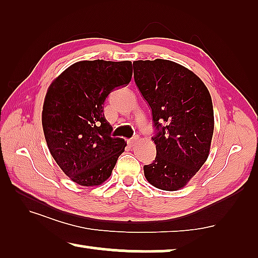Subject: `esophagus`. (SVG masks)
<instances>
[{
	"mask_svg": "<svg viewBox=\"0 0 258 258\" xmlns=\"http://www.w3.org/2000/svg\"><path fill=\"white\" fill-rule=\"evenodd\" d=\"M126 143H128V144H129L130 146H134L135 143H136V139H135V138H132V139H126Z\"/></svg>",
	"mask_w": 258,
	"mask_h": 258,
	"instance_id": "34e87169",
	"label": "esophagus"
}]
</instances>
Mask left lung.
I'll use <instances>...</instances> for the list:
<instances>
[{
	"label": "left lung",
	"mask_w": 258,
	"mask_h": 258,
	"mask_svg": "<svg viewBox=\"0 0 258 258\" xmlns=\"http://www.w3.org/2000/svg\"><path fill=\"white\" fill-rule=\"evenodd\" d=\"M135 82L152 109L157 157L144 166L163 191L183 188L208 159L214 134L212 97L201 79L166 59L134 61Z\"/></svg>",
	"instance_id": "8db88e82"
}]
</instances>
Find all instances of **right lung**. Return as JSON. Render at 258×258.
I'll list each match as a JSON object with an SVG mask.
<instances>
[{
	"label": "right lung",
	"mask_w": 258,
	"mask_h": 258,
	"mask_svg": "<svg viewBox=\"0 0 258 258\" xmlns=\"http://www.w3.org/2000/svg\"><path fill=\"white\" fill-rule=\"evenodd\" d=\"M132 77L129 60H82L71 65L49 86L42 111L46 145L74 183L103 184L124 152V139L111 137L104 103L109 92L126 86Z\"/></svg>",
	"instance_id": "add662e5"
}]
</instances>
